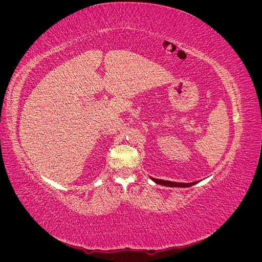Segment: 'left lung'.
<instances>
[{"instance_id":"obj_1","label":"left lung","mask_w":262,"mask_h":262,"mask_svg":"<svg viewBox=\"0 0 262 262\" xmlns=\"http://www.w3.org/2000/svg\"><path fill=\"white\" fill-rule=\"evenodd\" d=\"M152 180H154L156 184H160L163 186H167V187H191L194 184H196V181L194 182H189V184H184V182H173V181H168V180H162V179H156V178H152Z\"/></svg>"}]
</instances>
